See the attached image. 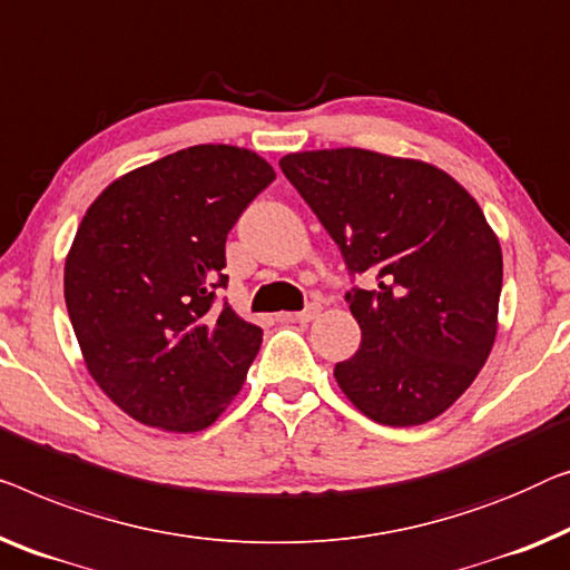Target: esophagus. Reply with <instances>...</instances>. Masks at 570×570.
Masks as SVG:
<instances>
[{
  "label": "esophagus",
  "mask_w": 570,
  "mask_h": 570,
  "mask_svg": "<svg viewBox=\"0 0 570 570\" xmlns=\"http://www.w3.org/2000/svg\"><path fill=\"white\" fill-rule=\"evenodd\" d=\"M318 313H321V305H316V303H313V305H308V308H303V311H298V313H295V316H293V321H298V324H311V321H313V318H316V316H318Z\"/></svg>",
  "instance_id": "34e87169"
}]
</instances>
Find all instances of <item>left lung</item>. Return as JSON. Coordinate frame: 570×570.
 <instances>
[{
  "label": "left lung",
  "mask_w": 570,
  "mask_h": 570,
  "mask_svg": "<svg viewBox=\"0 0 570 570\" xmlns=\"http://www.w3.org/2000/svg\"><path fill=\"white\" fill-rule=\"evenodd\" d=\"M279 169L340 246L362 342L334 377L367 419L432 422L497 340L504 262L483 210L448 171L367 148L287 154Z\"/></svg>",
  "instance_id": "1"
}]
</instances>
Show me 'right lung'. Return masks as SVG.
<instances>
[{
	"mask_svg": "<svg viewBox=\"0 0 570 570\" xmlns=\"http://www.w3.org/2000/svg\"><path fill=\"white\" fill-rule=\"evenodd\" d=\"M275 169L203 144L138 167L89 205L63 298L89 375L136 422L200 432L242 391L262 328L216 303L226 238Z\"/></svg>",
	"mask_w": 570,
	"mask_h": 570,
	"instance_id": "add662e5",
	"label": "right lung"
}]
</instances>
